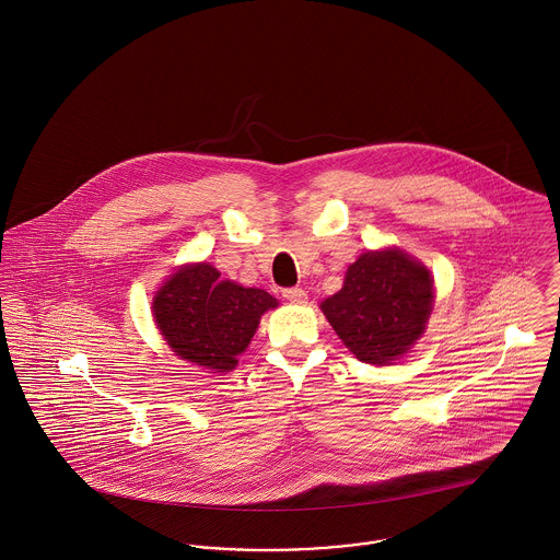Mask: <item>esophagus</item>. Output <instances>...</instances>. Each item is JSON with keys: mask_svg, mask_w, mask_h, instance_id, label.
Instances as JSON below:
<instances>
[{"mask_svg": "<svg viewBox=\"0 0 560 560\" xmlns=\"http://www.w3.org/2000/svg\"><path fill=\"white\" fill-rule=\"evenodd\" d=\"M282 298L289 300L291 304H305L307 302V293L300 287H291V289H284L282 291Z\"/></svg>", "mask_w": 560, "mask_h": 560, "instance_id": "34e87169", "label": "esophagus"}]
</instances>
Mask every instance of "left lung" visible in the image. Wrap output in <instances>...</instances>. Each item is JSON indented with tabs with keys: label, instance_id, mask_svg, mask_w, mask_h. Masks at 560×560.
Wrapping results in <instances>:
<instances>
[{
	"label": "left lung",
	"instance_id": "8db88e82",
	"mask_svg": "<svg viewBox=\"0 0 560 560\" xmlns=\"http://www.w3.org/2000/svg\"><path fill=\"white\" fill-rule=\"evenodd\" d=\"M432 304L430 271L407 253L387 248L359 256L342 289L320 310L359 361L389 365L421 338Z\"/></svg>",
	"mask_w": 560,
	"mask_h": 560
}]
</instances>
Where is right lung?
Returning <instances> with one entry per match:
<instances>
[{"instance_id": "obj_1", "label": "right lung", "mask_w": 560, "mask_h": 560, "mask_svg": "<svg viewBox=\"0 0 560 560\" xmlns=\"http://www.w3.org/2000/svg\"><path fill=\"white\" fill-rule=\"evenodd\" d=\"M278 307L262 289L220 280L209 262L179 267L155 293L153 318L175 355L213 372H231L260 323Z\"/></svg>"}]
</instances>
